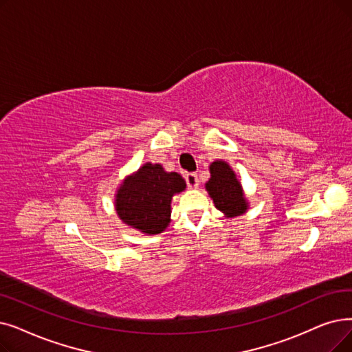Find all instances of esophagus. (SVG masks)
Listing matches in <instances>:
<instances>
[{
  "label": "esophagus",
  "instance_id": "esophagus-1",
  "mask_svg": "<svg viewBox=\"0 0 352 352\" xmlns=\"http://www.w3.org/2000/svg\"><path fill=\"white\" fill-rule=\"evenodd\" d=\"M186 181L188 188H197L198 187V177L195 173H190L186 175Z\"/></svg>",
  "mask_w": 352,
  "mask_h": 352
}]
</instances>
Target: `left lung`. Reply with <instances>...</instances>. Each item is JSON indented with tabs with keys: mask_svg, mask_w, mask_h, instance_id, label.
I'll return each mask as SVG.
<instances>
[{
	"mask_svg": "<svg viewBox=\"0 0 352 352\" xmlns=\"http://www.w3.org/2000/svg\"><path fill=\"white\" fill-rule=\"evenodd\" d=\"M210 174L211 177L206 182V190L212 198L216 208L227 219L246 212L249 203L244 198L240 181L230 165L224 161H214L210 165Z\"/></svg>",
	"mask_w": 352,
	"mask_h": 352,
	"instance_id": "8db88e82",
	"label": "left lung"
}]
</instances>
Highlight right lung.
<instances>
[{
    "label": "right lung",
    "mask_w": 352,
    "mask_h": 352,
    "mask_svg": "<svg viewBox=\"0 0 352 352\" xmlns=\"http://www.w3.org/2000/svg\"><path fill=\"white\" fill-rule=\"evenodd\" d=\"M186 187L178 173H166L160 164L146 162L122 182L115 210L125 224L145 234H158L171 221L173 197Z\"/></svg>",
    "instance_id": "obj_1"
}]
</instances>
